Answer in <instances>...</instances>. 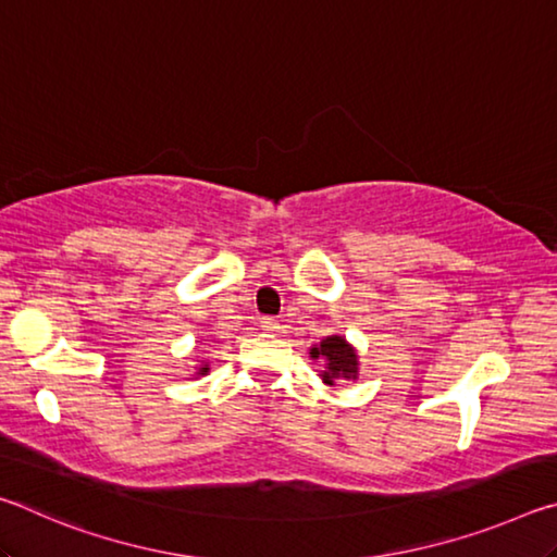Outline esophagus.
Listing matches in <instances>:
<instances>
[{
  "label": "esophagus",
  "mask_w": 557,
  "mask_h": 557,
  "mask_svg": "<svg viewBox=\"0 0 557 557\" xmlns=\"http://www.w3.org/2000/svg\"><path fill=\"white\" fill-rule=\"evenodd\" d=\"M260 326L265 329V332H275V329H280L275 317H265V319H262V322H260Z\"/></svg>",
  "instance_id": "1"
}]
</instances>
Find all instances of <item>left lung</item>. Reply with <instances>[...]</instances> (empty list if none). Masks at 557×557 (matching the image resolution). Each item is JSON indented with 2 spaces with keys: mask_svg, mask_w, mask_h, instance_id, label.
<instances>
[{
  "mask_svg": "<svg viewBox=\"0 0 557 557\" xmlns=\"http://www.w3.org/2000/svg\"><path fill=\"white\" fill-rule=\"evenodd\" d=\"M309 356L322 358L324 371L319 373L326 385H336V381H356L358 379V354L346 342V336L332 334L309 348Z\"/></svg>",
  "mask_w": 557,
  "mask_h": 557,
  "instance_id": "8db88e82",
  "label": "left lung"
}]
</instances>
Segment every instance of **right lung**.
Returning <instances> with one entry per match:
<instances>
[{
    "label": "right lung",
    "mask_w": 557,
    "mask_h": 557,
    "mask_svg": "<svg viewBox=\"0 0 557 557\" xmlns=\"http://www.w3.org/2000/svg\"><path fill=\"white\" fill-rule=\"evenodd\" d=\"M211 371V366L209 363H201V366H196V375H206Z\"/></svg>",
    "instance_id": "1"
}]
</instances>
